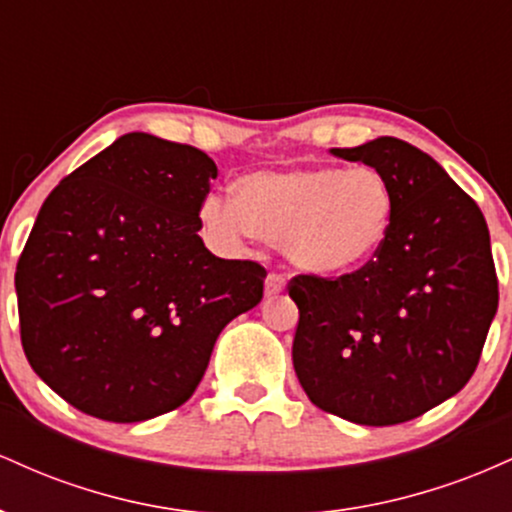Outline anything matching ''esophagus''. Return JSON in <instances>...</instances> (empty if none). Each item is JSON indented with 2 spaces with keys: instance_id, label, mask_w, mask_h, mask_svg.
Instances as JSON below:
<instances>
[{
  "instance_id": "1",
  "label": "esophagus",
  "mask_w": 512,
  "mask_h": 512,
  "mask_svg": "<svg viewBox=\"0 0 512 512\" xmlns=\"http://www.w3.org/2000/svg\"><path fill=\"white\" fill-rule=\"evenodd\" d=\"M284 289H286L284 274L272 272L267 276V281H264V293H267V296H276V293H281Z\"/></svg>"
}]
</instances>
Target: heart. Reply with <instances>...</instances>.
<instances>
[{
  "label": "heart",
  "instance_id": "heart-1",
  "mask_svg": "<svg viewBox=\"0 0 512 512\" xmlns=\"http://www.w3.org/2000/svg\"><path fill=\"white\" fill-rule=\"evenodd\" d=\"M395 214V187L373 166L255 170L236 180V199L211 195L199 207L216 243L238 248L262 236L315 276L354 274L373 262Z\"/></svg>",
  "mask_w": 512,
  "mask_h": 512
}]
</instances>
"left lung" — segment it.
Instances as JSON below:
<instances>
[{"instance_id":"8db88e82","label":"left lung","mask_w":512,"mask_h":512,"mask_svg":"<svg viewBox=\"0 0 512 512\" xmlns=\"http://www.w3.org/2000/svg\"><path fill=\"white\" fill-rule=\"evenodd\" d=\"M390 178L385 250L339 279L296 276L293 368L310 402L361 426H392L467 385L498 308L484 214L438 161L395 137L330 149Z\"/></svg>"}]
</instances>
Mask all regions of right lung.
<instances>
[{"label":"right lung","instance_id":"right-lung-1","mask_svg":"<svg viewBox=\"0 0 512 512\" xmlns=\"http://www.w3.org/2000/svg\"><path fill=\"white\" fill-rule=\"evenodd\" d=\"M216 163L129 132L67 175L16 267L21 344L45 385L115 424L192 397L223 327L262 301L264 267L199 238Z\"/></svg>","mask_w":512,"mask_h":512}]
</instances>
